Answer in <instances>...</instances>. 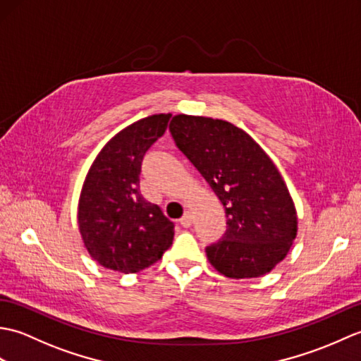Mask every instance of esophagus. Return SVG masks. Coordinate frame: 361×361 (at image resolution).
<instances>
[{
    "mask_svg": "<svg viewBox=\"0 0 361 361\" xmlns=\"http://www.w3.org/2000/svg\"><path fill=\"white\" fill-rule=\"evenodd\" d=\"M180 224H181L183 226H185V228H189L190 225H192V212L186 211L185 216H183V217L180 219Z\"/></svg>",
    "mask_w": 361,
    "mask_h": 361,
    "instance_id": "1",
    "label": "esophagus"
}]
</instances>
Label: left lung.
Wrapping results in <instances>:
<instances>
[{
  "instance_id": "1",
  "label": "left lung",
  "mask_w": 361,
  "mask_h": 361,
  "mask_svg": "<svg viewBox=\"0 0 361 361\" xmlns=\"http://www.w3.org/2000/svg\"><path fill=\"white\" fill-rule=\"evenodd\" d=\"M171 135L225 206L226 231L206 247L226 278H259L287 256L298 231L293 200L262 147L231 122L176 114Z\"/></svg>"
}]
</instances>
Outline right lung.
<instances>
[{
  "label": "right lung",
  "mask_w": 361,
  "mask_h": 361,
  "mask_svg": "<svg viewBox=\"0 0 361 361\" xmlns=\"http://www.w3.org/2000/svg\"><path fill=\"white\" fill-rule=\"evenodd\" d=\"M171 116L153 114L121 130L87 173L79 198V229L91 257L109 270L137 273L172 245L173 224L140 190L142 158L164 135Z\"/></svg>",
  "instance_id": "right-lung-1"
}]
</instances>
